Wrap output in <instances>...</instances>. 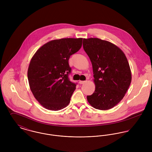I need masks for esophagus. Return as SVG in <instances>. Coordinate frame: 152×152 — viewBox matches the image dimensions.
<instances>
[{
	"mask_svg": "<svg viewBox=\"0 0 152 152\" xmlns=\"http://www.w3.org/2000/svg\"><path fill=\"white\" fill-rule=\"evenodd\" d=\"M86 82V81H79V83H80V84H84Z\"/></svg>",
	"mask_w": 152,
	"mask_h": 152,
	"instance_id": "1",
	"label": "esophagus"
}]
</instances>
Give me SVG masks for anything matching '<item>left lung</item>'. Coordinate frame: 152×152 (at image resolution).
<instances>
[{
	"label": "left lung",
	"mask_w": 152,
	"mask_h": 152,
	"mask_svg": "<svg viewBox=\"0 0 152 152\" xmlns=\"http://www.w3.org/2000/svg\"><path fill=\"white\" fill-rule=\"evenodd\" d=\"M83 48L92 63L95 85L87 100L96 109L112 108L130 86L132 74L127 58L118 46L98 38L84 39Z\"/></svg>",
	"instance_id": "1"
}]
</instances>
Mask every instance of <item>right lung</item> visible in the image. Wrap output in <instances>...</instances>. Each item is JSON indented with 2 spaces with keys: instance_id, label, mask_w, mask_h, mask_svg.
<instances>
[{
  "instance_id": "right-lung-1",
  "label": "right lung",
  "mask_w": 152,
  "mask_h": 152,
  "mask_svg": "<svg viewBox=\"0 0 152 152\" xmlns=\"http://www.w3.org/2000/svg\"><path fill=\"white\" fill-rule=\"evenodd\" d=\"M83 38H65L50 41L31 58L27 71L30 88L44 108L58 110L65 108L76 88L68 74L70 56L81 47Z\"/></svg>"
}]
</instances>
